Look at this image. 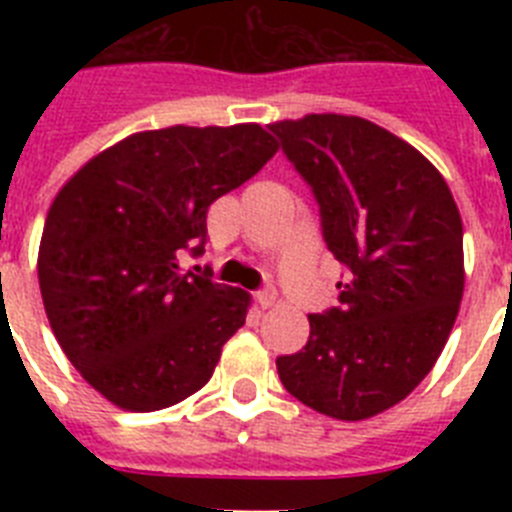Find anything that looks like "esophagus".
Wrapping results in <instances>:
<instances>
[{
  "label": "esophagus",
  "mask_w": 512,
  "mask_h": 512,
  "mask_svg": "<svg viewBox=\"0 0 512 512\" xmlns=\"http://www.w3.org/2000/svg\"><path fill=\"white\" fill-rule=\"evenodd\" d=\"M256 302H259L261 310H269V307L277 305V289L266 287L261 292H256Z\"/></svg>",
  "instance_id": "1"
}]
</instances>
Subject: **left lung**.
Masks as SVG:
<instances>
[{"label": "left lung", "instance_id": "obj_1", "mask_svg": "<svg viewBox=\"0 0 512 512\" xmlns=\"http://www.w3.org/2000/svg\"><path fill=\"white\" fill-rule=\"evenodd\" d=\"M269 130L346 266L338 307L307 315V346L279 356V379L328 418H372L405 400L449 341L464 295L459 207L418 148L364 117L323 112Z\"/></svg>", "mask_w": 512, "mask_h": 512}]
</instances>
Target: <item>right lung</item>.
<instances>
[{"instance_id":"obj_1","label":"right lung","mask_w":512,"mask_h":512,"mask_svg":"<svg viewBox=\"0 0 512 512\" xmlns=\"http://www.w3.org/2000/svg\"><path fill=\"white\" fill-rule=\"evenodd\" d=\"M279 151L269 130L171 125L117 140L58 189L38 282L58 346L115 408L153 413L210 382L251 295L182 271L207 207Z\"/></svg>"}]
</instances>
